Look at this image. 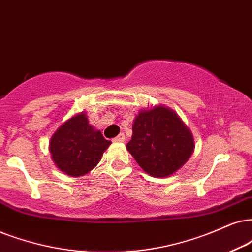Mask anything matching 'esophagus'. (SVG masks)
<instances>
[{
    "instance_id": "34e87169",
    "label": "esophagus",
    "mask_w": 252,
    "mask_h": 252,
    "mask_svg": "<svg viewBox=\"0 0 252 252\" xmlns=\"http://www.w3.org/2000/svg\"><path fill=\"white\" fill-rule=\"evenodd\" d=\"M114 141H115V142H120V143H122V142L126 141V136H124V133H120L119 136H117V137H115V138H114Z\"/></svg>"
}]
</instances>
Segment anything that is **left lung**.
Instances as JSON below:
<instances>
[{"instance_id": "left-lung-1", "label": "left lung", "mask_w": 252, "mask_h": 252, "mask_svg": "<svg viewBox=\"0 0 252 252\" xmlns=\"http://www.w3.org/2000/svg\"><path fill=\"white\" fill-rule=\"evenodd\" d=\"M195 144L189 128L165 106L142 109L132 123L126 149L150 176L165 178L189 161Z\"/></svg>"}]
</instances>
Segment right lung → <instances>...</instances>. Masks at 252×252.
<instances>
[{"label":"right lung","mask_w":252,"mask_h":252,"mask_svg":"<svg viewBox=\"0 0 252 252\" xmlns=\"http://www.w3.org/2000/svg\"><path fill=\"white\" fill-rule=\"evenodd\" d=\"M110 144L100 130L88 123L87 114L82 111L56 130L49 150L60 171L69 177H82L96 166Z\"/></svg>","instance_id":"right-lung-1"}]
</instances>
